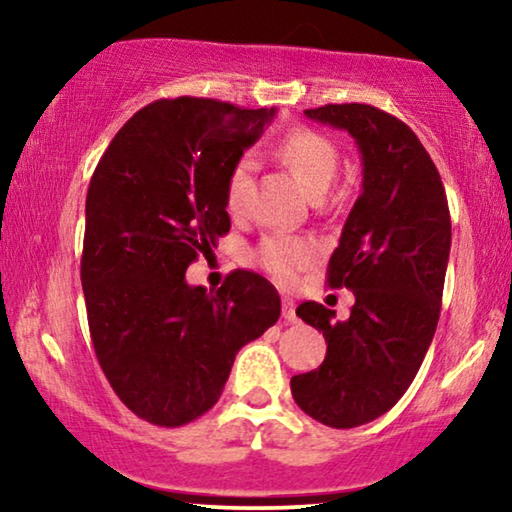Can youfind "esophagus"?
Masks as SVG:
<instances>
[{
    "label": "esophagus",
    "instance_id": "1",
    "mask_svg": "<svg viewBox=\"0 0 512 512\" xmlns=\"http://www.w3.org/2000/svg\"><path fill=\"white\" fill-rule=\"evenodd\" d=\"M282 317H284V321H289V324H296L298 321L296 303H293V300H289V298L282 300Z\"/></svg>",
    "mask_w": 512,
    "mask_h": 512
}]
</instances>
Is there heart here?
<instances>
[{"mask_svg":"<svg viewBox=\"0 0 512 512\" xmlns=\"http://www.w3.org/2000/svg\"><path fill=\"white\" fill-rule=\"evenodd\" d=\"M272 153L296 174L300 184L312 198L326 193L338 172V149L331 139L310 128H291L277 139ZM251 184H254V163L249 156L235 160L226 179V207L230 214H242L249 205ZM314 249L293 237H268L258 249V261L277 282L289 284L298 270L310 263Z\"/></svg>","mask_w":512,"mask_h":512,"instance_id":"b5f03b06","label":"heart"}]
</instances>
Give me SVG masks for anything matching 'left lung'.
<instances>
[{
	"label": "left lung",
	"mask_w": 512,
	"mask_h": 512,
	"mask_svg": "<svg viewBox=\"0 0 512 512\" xmlns=\"http://www.w3.org/2000/svg\"><path fill=\"white\" fill-rule=\"evenodd\" d=\"M305 116L354 137L363 184L326 272L328 286H345L356 303L345 321L314 300L298 305L328 347L317 370L291 377V394L317 422L354 429L394 408L422 366L443 303L452 221L436 165L403 121L356 102Z\"/></svg>",
	"instance_id": "left-lung-1"
}]
</instances>
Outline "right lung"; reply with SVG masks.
<instances>
[{
    "instance_id": "1",
    "label": "right lung",
    "mask_w": 512,
    "mask_h": 512,
    "mask_svg": "<svg viewBox=\"0 0 512 512\" xmlns=\"http://www.w3.org/2000/svg\"><path fill=\"white\" fill-rule=\"evenodd\" d=\"M272 116L205 97L151 102L95 167L81 256L88 328L111 389L144 422L174 429L205 415L235 354L282 312L251 270L214 293L184 277L230 230L228 172Z\"/></svg>"
}]
</instances>
